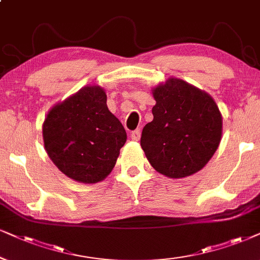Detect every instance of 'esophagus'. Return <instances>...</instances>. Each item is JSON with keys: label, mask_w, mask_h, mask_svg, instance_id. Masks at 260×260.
<instances>
[{"label": "esophagus", "mask_w": 260, "mask_h": 260, "mask_svg": "<svg viewBox=\"0 0 260 260\" xmlns=\"http://www.w3.org/2000/svg\"><path fill=\"white\" fill-rule=\"evenodd\" d=\"M131 138H132V140H134V141L139 140L140 139V131L139 129L133 131V132L131 133Z\"/></svg>", "instance_id": "1"}]
</instances>
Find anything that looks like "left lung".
I'll return each mask as SVG.
<instances>
[{
	"mask_svg": "<svg viewBox=\"0 0 260 260\" xmlns=\"http://www.w3.org/2000/svg\"><path fill=\"white\" fill-rule=\"evenodd\" d=\"M153 97V120L140 138L151 166L173 179L199 172L221 141L222 116L215 101L175 78L154 88Z\"/></svg>",
	"mask_w": 260,
	"mask_h": 260,
	"instance_id": "obj_1",
	"label": "left lung"
}]
</instances>
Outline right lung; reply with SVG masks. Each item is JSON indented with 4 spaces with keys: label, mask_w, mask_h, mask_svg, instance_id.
I'll return each mask as SVG.
<instances>
[{
    "label": "right lung",
    "mask_w": 260,
    "mask_h": 260,
    "mask_svg": "<svg viewBox=\"0 0 260 260\" xmlns=\"http://www.w3.org/2000/svg\"><path fill=\"white\" fill-rule=\"evenodd\" d=\"M45 150L75 181L96 183L113 170L126 131L107 107L100 86H86L49 111L43 124Z\"/></svg>",
    "instance_id": "1"
}]
</instances>
